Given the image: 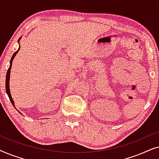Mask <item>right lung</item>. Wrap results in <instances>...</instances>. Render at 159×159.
I'll return each instance as SVG.
<instances>
[{
	"label": "right lung",
	"instance_id": "add662e5",
	"mask_svg": "<svg viewBox=\"0 0 159 159\" xmlns=\"http://www.w3.org/2000/svg\"><path fill=\"white\" fill-rule=\"evenodd\" d=\"M20 39H21V38L19 39V40H18V42L19 43V40H20ZM19 49H20V47L19 48V49L17 50V51L15 52V53H14V55L12 56V57H11V61H10V66H9V68H8V71H7V73H6V93H7V95H8V98H9V99H10V101H11V103H12V105L14 106V107L15 108V105H14V101H13V99H12V97H11V93H10V89H9V80H10V73H11V66H12V61H13V59H14V57H15V56L16 55V53H18L19 52ZM18 111V110H17ZM20 113V112H19ZM21 114V113H20Z\"/></svg>",
	"mask_w": 159,
	"mask_h": 159
}]
</instances>
